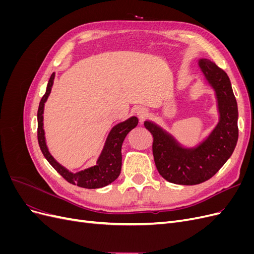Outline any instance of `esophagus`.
<instances>
[{"mask_svg":"<svg viewBox=\"0 0 254 254\" xmlns=\"http://www.w3.org/2000/svg\"><path fill=\"white\" fill-rule=\"evenodd\" d=\"M135 113H136L137 117L140 118V120L143 122L144 119L147 117L148 111H147V109H146V108H143V107H136V108H135Z\"/></svg>","mask_w":254,"mask_h":254,"instance_id":"esophagus-1","label":"esophagus"}]
</instances>
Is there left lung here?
<instances>
[{"mask_svg":"<svg viewBox=\"0 0 254 254\" xmlns=\"http://www.w3.org/2000/svg\"><path fill=\"white\" fill-rule=\"evenodd\" d=\"M198 65L217 102L219 120L210 134L194 147H186L156 123L144 122L153 136L152 153L159 174L182 186L212 178L231 157L238 139L237 103L227 73L209 59H199Z\"/></svg>","mask_w":254,"mask_h":254,"instance_id":"1","label":"left lung"}]
</instances>
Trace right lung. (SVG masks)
<instances>
[{
  "label": "right lung",
  "instance_id": "add662e5",
  "mask_svg": "<svg viewBox=\"0 0 254 254\" xmlns=\"http://www.w3.org/2000/svg\"><path fill=\"white\" fill-rule=\"evenodd\" d=\"M54 78H55V73L51 75L47 91H45V94L41 98L37 113L38 142H39V146L43 156L67 182L74 184V186H78L84 189H99L108 186V184L112 183L117 179L121 174L123 142H124L125 137L129 133L130 130L136 127L139 120H137L136 117H131L113 126L110 132L108 133V136H107L103 150L96 161V164L77 173H72L66 167L61 165L51 155L47 146V141H45V132L43 129L44 105L47 103L51 94Z\"/></svg>",
  "mask_w": 254,
  "mask_h": 254
}]
</instances>
